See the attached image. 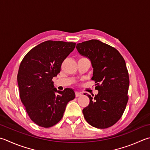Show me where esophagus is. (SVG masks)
<instances>
[{"label": "esophagus", "mask_w": 150, "mask_h": 150, "mask_svg": "<svg viewBox=\"0 0 150 150\" xmlns=\"http://www.w3.org/2000/svg\"><path fill=\"white\" fill-rule=\"evenodd\" d=\"M81 95H82V93L81 92H75V96L76 97H79V96H81Z\"/></svg>", "instance_id": "34e87169"}]
</instances>
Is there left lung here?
I'll return each instance as SVG.
<instances>
[{
    "label": "left lung",
    "instance_id": "1",
    "mask_svg": "<svg viewBox=\"0 0 150 150\" xmlns=\"http://www.w3.org/2000/svg\"><path fill=\"white\" fill-rule=\"evenodd\" d=\"M76 48L91 60L92 80L98 91L95 96L87 94L90 103L83 110L84 117L98 129L110 127L120 119L129 100V77L125 59L117 49L98 40L78 43Z\"/></svg>",
    "mask_w": 150,
    "mask_h": 150
}]
</instances>
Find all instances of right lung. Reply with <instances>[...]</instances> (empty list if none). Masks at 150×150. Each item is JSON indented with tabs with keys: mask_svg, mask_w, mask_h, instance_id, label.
Here are the masks:
<instances>
[{
	"mask_svg": "<svg viewBox=\"0 0 150 150\" xmlns=\"http://www.w3.org/2000/svg\"><path fill=\"white\" fill-rule=\"evenodd\" d=\"M75 45L47 40L32 48L21 62L17 76L21 101L30 119L40 127L58 123L67 103L75 98L73 89L57 91L52 81Z\"/></svg>",
	"mask_w": 150,
	"mask_h": 150,
	"instance_id": "1",
	"label": "right lung"
}]
</instances>
